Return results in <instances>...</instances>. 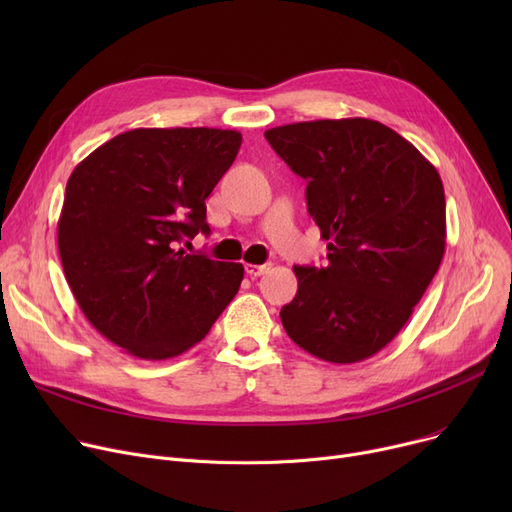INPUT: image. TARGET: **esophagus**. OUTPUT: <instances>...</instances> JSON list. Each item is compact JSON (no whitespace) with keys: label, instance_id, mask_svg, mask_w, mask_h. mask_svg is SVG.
<instances>
[{"label":"esophagus","instance_id":"esophagus-1","mask_svg":"<svg viewBox=\"0 0 512 512\" xmlns=\"http://www.w3.org/2000/svg\"><path fill=\"white\" fill-rule=\"evenodd\" d=\"M272 263H261V265H255V263H247L245 270L251 278H257V276H263L267 270H270Z\"/></svg>","mask_w":512,"mask_h":512}]
</instances>
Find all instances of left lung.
Returning a JSON list of instances; mask_svg holds the SVG:
<instances>
[{
	"mask_svg": "<svg viewBox=\"0 0 512 512\" xmlns=\"http://www.w3.org/2000/svg\"><path fill=\"white\" fill-rule=\"evenodd\" d=\"M265 139L307 180V211L328 240L326 267H292L299 290L282 326L321 361H365L407 324L442 263V178L369 118L284 124Z\"/></svg>",
	"mask_w": 512,
	"mask_h": 512,
	"instance_id": "1",
	"label": "left lung"
}]
</instances>
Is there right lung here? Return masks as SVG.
<instances>
[{"instance_id":"right-lung-1","label":"right lung","mask_w":512,"mask_h":512,"mask_svg":"<svg viewBox=\"0 0 512 512\" xmlns=\"http://www.w3.org/2000/svg\"><path fill=\"white\" fill-rule=\"evenodd\" d=\"M240 143L222 128H134L70 174L58 220L64 276L89 324L128 355H182L238 292L242 263L178 245L209 234L205 199Z\"/></svg>"}]
</instances>
